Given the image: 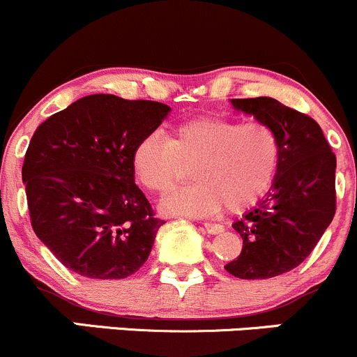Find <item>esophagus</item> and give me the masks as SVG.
Returning a JSON list of instances; mask_svg holds the SVG:
<instances>
[{
	"instance_id": "esophagus-1",
	"label": "esophagus",
	"mask_w": 357,
	"mask_h": 357,
	"mask_svg": "<svg viewBox=\"0 0 357 357\" xmlns=\"http://www.w3.org/2000/svg\"><path fill=\"white\" fill-rule=\"evenodd\" d=\"M204 228L208 235H219V233L225 231V226L214 225V222H204Z\"/></svg>"
}]
</instances>
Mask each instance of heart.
Listing matches in <instances>:
<instances>
[{"instance_id": "heart-1", "label": "heart", "mask_w": 357, "mask_h": 357, "mask_svg": "<svg viewBox=\"0 0 357 357\" xmlns=\"http://www.w3.org/2000/svg\"><path fill=\"white\" fill-rule=\"evenodd\" d=\"M282 142L266 122L195 117L172 126L169 138L145 136L132 153L138 181L167 193L193 167L192 186L160 202L169 215H215L226 207L243 212L264 199L278 178Z\"/></svg>"}]
</instances>
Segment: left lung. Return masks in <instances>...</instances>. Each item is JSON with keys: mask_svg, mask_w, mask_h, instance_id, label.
I'll list each match as a JSON object with an SVG mask.
<instances>
[{"mask_svg": "<svg viewBox=\"0 0 357 357\" xmlns=\"http://www.w3.org/2000/svg\"><path fill=\"white\" fill-rule=\"evenodd\" d=\"M231 105L278 132L282 165L268 195L233 222L243 247L225 269L242 280L275 278L297 268L332 222L337 158L309 115L268 96L231 100Z\"/></svg>", "mask_w": 357, "mask_h": 357, "instance_id": "obj_1", "label": "left lung"}]
</instances>
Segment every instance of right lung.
Returning a JSON list of instances; mask_svg holds the SVG:
<instances>
[{
    "instance_id": "right-lung-1",
    "label": "right lung",
    "mask_w": 357,
    "mask_h": 357,
    "mask_svg": "<svg viewBox=\"0 0 357 357\" xmlns=\"http://www.w3.org/2000/svg\"><path fill=\"white\" fill-rule=\"evenodd\" d=\"M171 107L89 95L46 119L22 165L32 229L66 268L86 278L138 271L164 221L135 185L132 153Z\"/></svg>"
}]
</instances>
